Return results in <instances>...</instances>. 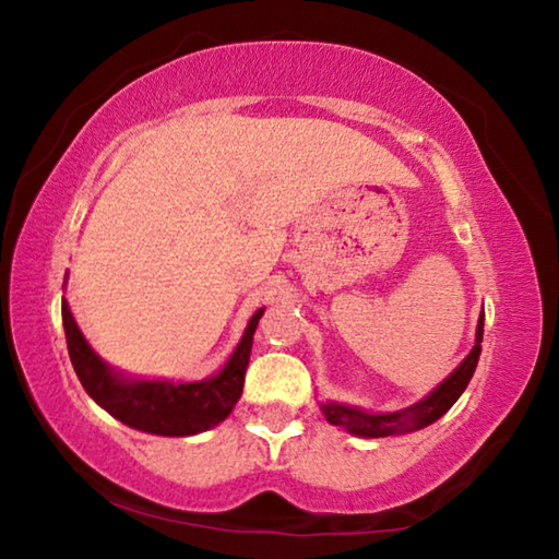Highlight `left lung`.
Here are the masks:
<instances>
[{
  "instance_id": "1",
  "label": "left lung",
  "mask_w": 559,
  "mask_h": 559,
  "mask_svg": "<svg viewBox=\"0 0 559 559\" xmlns=\"http://www.w3.org/2000/svg\"><path fill=\"white\" fill-rule=\"evenodd\" d=\"M480 343H484V316L478 320L476 328V345L468 353V357L453 370L447 380H443L437 390L429 396H424L421 402L406 406L402 412H390V414H370L365 409H355V406L347 404H320L325 419L333 424V427H343L345 431L355 433V437H392V433H406L429 427L439 419V416L447 414L453 404H456L459 396L466 390L473 372H476L478 355H480Z\"/></svg>"
}]
</instances>
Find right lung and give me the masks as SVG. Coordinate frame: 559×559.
I'll use <instances>...</instances> for the list:
<instances>
[{"instance_id":"right-lung-1","label":"right lung","mask_w":559,"mask_h":559,"mask_svg":"<svg viewBox=\"0 0 559 559\" xmlns=\"http://www.w3.org/2000/svg\"><path fill=\"white\" fill-rule=\"evenodd\" d=\"M259 308L251 316L249 325L243 330L241 343L236 345L229 362L224 365L219 374L202 382H147V380H126L116 370L103 362L86 343V337L75 325L69 310V302L61 300V318L66 345L75 374L93 402L100 404L108 414L128 427L157 437H194L224 421L231 414L234 404L239 402L243 390L246 367L253 345V333L263 316Z\"/></svg>"}]
</instances>
